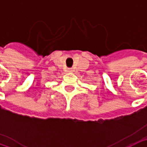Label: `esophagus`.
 <instances>
[{"mask_svg": "<svg viewBox=\"0 0 147 147\" xmlns=\"http://www.w3.org/2000/svg\"><path fill=\"white\" fill-rule=\"evenodd\" d=\"M67 71H68V72H72V71H73V69H72V68H67Z\"/></svg>", "mask_w": 147, "mask_h": 147, "instance_id": "1", "label": "esophagus"}]
</instances>
